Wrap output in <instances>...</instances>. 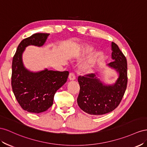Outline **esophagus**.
<instances>
[{
  "mask_svg": "<svg viewBox=\"0 0 147 147\" xmlns=\"http://www.w3.org/2000/svg\"><path fill=\"white\" fill-rule=\"evenodd\" d=\"M68 78L70 81H74L75 79H76V76H75V74L73 73H71L69 74V76Z\"/></svg>",
  "mask_w": 147,
  "mask_h": 147,
  "instance_id": "obj_1",
  "label": "esophagus"
}]
</instances>
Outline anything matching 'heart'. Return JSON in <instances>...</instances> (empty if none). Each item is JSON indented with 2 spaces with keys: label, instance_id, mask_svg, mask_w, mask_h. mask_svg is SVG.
I'll return each instance as SVG.
<instances>
[{
  "label": "heart",
  "instance_id": "heart-1",
  "mask_svg": "<svg viewBox=\"0 0 147 147\" xmlns=\"http://www.w3.org/2000/svg\"><path fill=\"white\" fill-rule=\"evenodd\" d=\"M92 49V47H90L89 45L86 44H83L78 46V47L75 50L74 54L75 55L78 57H79L84 54L87 53ZM92 68V65L90 63H89L86 64L84 66H83V69H84L86 71H89Z\"/></svg>",
  "mask_w": 147,
  "mask_h": 147
}]
</instances>
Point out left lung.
<instances>
[{
  "label": "left lung",
  "mask_w": 147,
  "mask_h": 147,
  "mask_svg": "<svg viewBox=\"0 0 147 147\" xmlns=\"http://www.w3.org/2000/svg\"><path fill=\"white\" fill-rule=\"evenodd\" d=\"M111 58L114 61L108 66L119 74L115 83L107 85L93 73L78 77L80 91L77 102L81 110L89 115H102L114 110L119 105L126 89L127 60L115 42L111 43Z\"/></svg>",
  "instance_id": "1"
}]
</instances>
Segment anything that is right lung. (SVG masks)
Wrapping results in <instances>:
<instances>
[{
    "instance_id": "right-lung-1",
    "label": "right lung",
    "mask_w": 147,
    "mask_h": 147,
    "mask_svg": "<svg viewBox=\"0 0 147 147\" xmlns=\"http://www.w3.org/2000/svg\"><path fill=\"white\" fill-rule=\"evenodd\" d=\"M50 34L36 33L23 39L18 46L12 61L11 87L15 98L24 110L40 113L53 105L56 92L68 79V71L44 70L32 72L25 68L22 59L29 45L42 46Z\"/></svg>"
}]
</instances>
